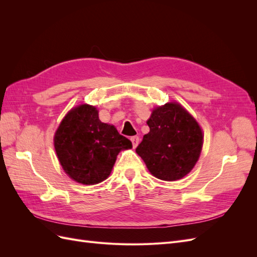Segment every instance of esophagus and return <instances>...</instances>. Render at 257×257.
Wrapping results in <instances>:
<instances>
[{"mask_svg":"<svg viewBox=\"0 0 257 257\" xmlns=\"http://www.w3.org/2000/svg\"><path fill=\"white\" fill-rule=\"evenodd\" d=\"M131 141H132V144H133V147L136 148L137 145L139 144V137L138 136H132Z\"/></svg>","mask_w":257,"mask_h":257,"instance_id":"1","label":"esophagus"}]
</instances>
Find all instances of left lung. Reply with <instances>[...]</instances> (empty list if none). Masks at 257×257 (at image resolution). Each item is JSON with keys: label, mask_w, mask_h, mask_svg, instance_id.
<instances>
[{"label": "left lung", "mask_w": 257, "mask_h": 257, "mask_svg": "<svg viewBox=\"0 0 257 257\" xmlns=\"http://www.w3.org/2000/svg\"><path fill=\"white\" fill-rule=\"evenodd\" d=\"M150 132L136 148L149 172L161 180L188 175L199 158L203 132L183 107L168 103L155 108L147 122Z\"/></svg>", "instance_id": "1"}]
</instances>
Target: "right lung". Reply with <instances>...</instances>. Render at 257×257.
I'll use <instances>...</instances> for the list:
<instances>
[{
    "label": "right lung",
    "mask_w": 257,
    "mask_h": 257,
    "mask_svg": "<svg viewBox=\"0 0 257 257\" xmlns=\"http://www.w3.org/2000/svg\"><path fill=\"white\" fill-rule=\"evenodd\" d=\"M54 148L64 172L75 181L90 185L107 179L116 155L131 149L132 143L113 125L100 122L95 107L84 104L61 122Z\"/></svg>",
    "instance_id": "obj_1"
}]
</instances>
